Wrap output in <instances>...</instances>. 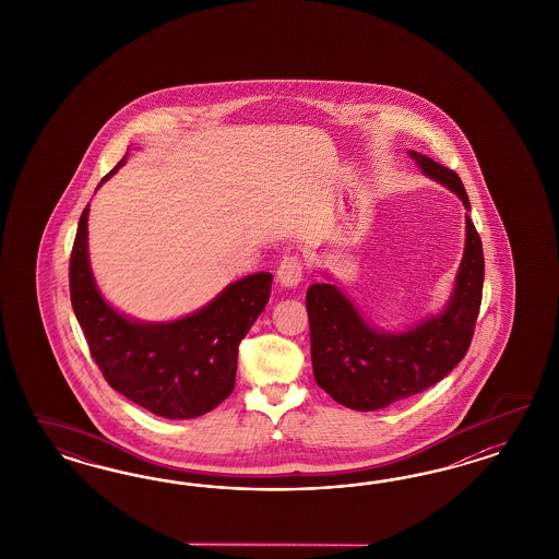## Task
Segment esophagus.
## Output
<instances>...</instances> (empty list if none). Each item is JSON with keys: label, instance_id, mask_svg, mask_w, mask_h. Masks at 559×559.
<instances>
[{"label": "esophagus", "instance_id": "34e87169", "mask_svg": "<svg viewBox=\"0 0 559 559\" xmlns=\"http://www.w3.org/2000/svg\"><path fill=\"white\" fill-rule=\"evenodd\" d=\"M276 276H278V283L285 285V287L299 285L301 278H304V260H301L299 255H287V258L281 262V266H278V271H276Z\"/></svg>", "mask_w": 559, "mask_h": 559}]
</instances>
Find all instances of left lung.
Segmentation results:
<instances>
[{
    "instance_id": "1",
    "label": "left lung",
    "mask_w": 559,
    "mask_h": 559,
    "mask_svg": "<svg viewBox=\"0 0 559 559\" xmlns=\"http://www.w3.org/2000/svg\"><path fill=\"white\" fill-rule=\"evenodd\" d=\"M426 176L451 188L469 209L457 171L409 152ZM465 254L447 309L404 334H381L360 318L336 285L307 288L311 365L318 385L342 406L372 412L439 383L467 355L484 290V250L469 215Z\"/></svg>"
}]
</instances>
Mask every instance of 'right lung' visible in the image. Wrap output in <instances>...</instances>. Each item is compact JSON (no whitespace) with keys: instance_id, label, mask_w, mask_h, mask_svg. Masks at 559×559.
<instances>
[{"instance_id":"1","label":"right lung","mask_w":559,"mask_h":559,"mask_svg":"<svg viewBox=\"0 0 559 559\" xmlns=\"http://www.w3.org/2000/svg\"><path fill=\"white\" fill-rule=\"evenodd\" d=\"M122 164L124 159L102 182ZM87 206L69 258V295L104 379L136 406L171 420L197 418L219 406L236 385L239 342L271 299V272L237 281L185 320L131 322L102 299L94 283Z\"/></svg>"}]
</instances>
